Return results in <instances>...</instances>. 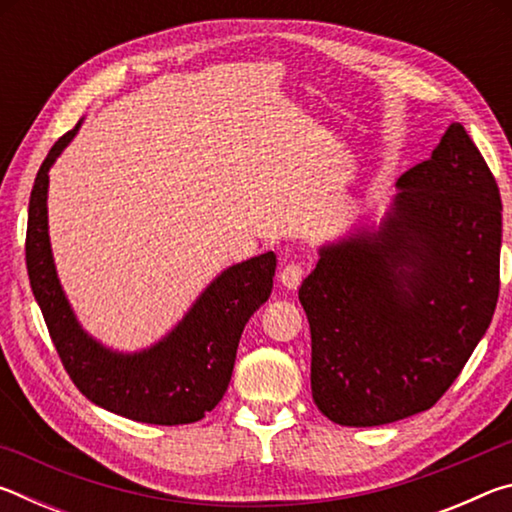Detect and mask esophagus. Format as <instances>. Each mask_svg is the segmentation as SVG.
<instances>
[{
    "label": "esophagus",
    "mask_w": 512,
    "mask_h": 512,
    "mask_svg": "<svg viewBox=\"0 0 512 512\" xmlns=\"http://www.w3.org/2000/svg\"><path fill=\"white\" fill-rule=\"evenodd\" d=\"M302 277H305V266L302 264H287L280 271V282L287 289H298L302 284Z\"/></svg>",
    "instance_id": "esophagus-1"
}]
</instances>
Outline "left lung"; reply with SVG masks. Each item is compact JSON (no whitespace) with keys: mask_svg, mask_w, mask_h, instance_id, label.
<instances>
[{"mask_svg":"<svg viewBox=\"0 0 512 512\" xmlns=\"http://www.w3.org/2000/svg\"><path fill=\"white\" fill-rule=\"evenodd\" d=\"M397 185L381 230L320 250L298 293L311 329V395L345 427L431 409L499 298L501 196L465 128L454 121Z\"/></svg>","mask_w":512,"mask_h":512,"instance_id":"1","label":"left lung"}]
</instances>
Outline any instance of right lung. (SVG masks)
I'll use <instances>...</instances> for the list:
<instances>
[{"mask_svg": "<svg viewBox=\"0 0 512 512\" xmlns=\"http://www.w3.org/2000/svg\"><path fill=\"white\" fill-rule=\"evenodd\" d=\"M76 124L51 146L31 189L27 271L51 341L74 386L90 402L149 424L205 418L228 391L241 332L271 296L277 259L264 253L223 271L167 339L140 354L101 348L76 323L60 289L47 232L49 167L79 131Z\"/></svg>", "mask_w": 512, "mask_h": 512, "instance_id": "right-lung-1", "label": "right lung"}]
</instances>
